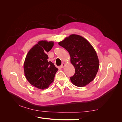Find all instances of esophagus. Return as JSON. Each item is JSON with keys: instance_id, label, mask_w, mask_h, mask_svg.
I'll return each instance as SVG.
<instances>
[{"instance_id": "34e87169", "label": "esophagus", "mask_w": 122, "mask_h": 122, "mask_svg": "<svg viewBox=\"0 0 122 122\" xmlns=\"http://www.w3.org/2000/svg\"><path fill=\"white\" fill-rule=\"evenodd\" d=\"M65 66V63H62V64H61V68H63Z\"/></svg>"}]
</instances>
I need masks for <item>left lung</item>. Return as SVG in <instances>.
<instances>
[{"label": "left lung", "instance_id": "1", "mask_svg": "<svg viewBox=\"0 0 122 122\" xmlns=\"http://www.w3.org/2000/svg\"><path fill=\"white\" fill-rule=\"evenodd\" d=\"M70 54V61L75 69L70 77L75 86L83 87L94 80L99 66V59L94 47L88 41L77 35H71L58 43Z\"/></svg>", "mask_w": 122, "mask_h": 122}]
</instances>
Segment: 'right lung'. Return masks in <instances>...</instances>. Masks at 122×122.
<instances>
[{
	"label": "right lung",
	"instance_id": "obj_1",
	"mask_svg": "<svg viewBox=\"0 0 122 122\" xmlns=\"http://www.w3.org/2000/svg\"><path fill=\"white\" fill-rule=\"evenodd\" d=\"M53 41H40L28 51L24 62L26 78L32 86L44 90L53 82L58 69L53 62L48 61L46 53L52 49Z\"/></svg>",
	"mask_w": 122,
	"mask_h": 122
}]
</instances>
